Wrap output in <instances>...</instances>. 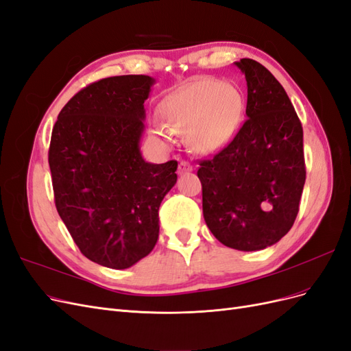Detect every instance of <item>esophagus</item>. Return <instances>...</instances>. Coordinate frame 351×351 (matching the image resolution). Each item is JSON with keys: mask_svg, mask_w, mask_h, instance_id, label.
Returning <instances> with one entry per match:
<instances>
[{"mask_svg": "<svg viewBox=\"0 0 351 351\" xmlns=\"http://www.w3.org/2000/svg\"><path fill=\"white\" fill-rule=\"evenodd\" d=\"M190 171H193V167L189 162L182 161L178 164V174H184V173H190Z\"/></svg>", "mask_w": 351, "mask_h": 351, "instance_id": "34e87169", "label": "esophagus"}]
</instances>
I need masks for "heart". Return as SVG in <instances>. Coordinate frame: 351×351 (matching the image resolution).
<instances>
[{
	"instance_id": "obj_1",
	"label": "heart",
	"mask_w": 351,
	"mask_h": 351,
	"mask_svg": "<svg viewBox=\"0 0 351 351\" xmlns=\"http://www.w3.org/2000/svg\"><path fill=\"white\" fill-rule=\"evenodd\" d=\"M243 114V97L231 83L204 79L184 84L159 104L162 124L152 134L164 146L174 143V134H186L196 154L209 155L224 147L234 136Z\"/></svg>"
}]
</instances>
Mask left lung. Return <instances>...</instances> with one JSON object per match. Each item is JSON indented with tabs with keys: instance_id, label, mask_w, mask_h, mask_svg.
<instances>
[{
	"instance_id": "1",
	"label": "left lung",
	"mask_w": 351,
	"mask_h": 351,
	"mask_svg": "<svg viewBox=\"0 0 351 351\" xmlns=\"http://www.w3.org/2000/svg\"><path fill=\"white\" fill-rule=\"evenodd\" d=\"M234 64L247 82V120L232 142L202 161V208L224 246L254 252L280 241L294 224L306 180L303 129L280 82L261 62Z\"/></svg>"
}]
</instances>
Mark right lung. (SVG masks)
<instances>
[{
  "label": "right lung",
  "mask_w": 351,
  "mask_h": 351,
  "mask_svg": "<svg viewBox=\"0 0 351 351\" xmlns=\"http://www.w3.org/2000/svg\"><path fill=\"white\" fill-rule=\"evenodd\" d=\"M155 79L127 74L95 82L66 104L48 162L58 215L92 262L125 269L152 252L158 210L177 182V161H145V101Z\"/></svg>",
  "instance_id": "obj_1"
}]
</instances>
